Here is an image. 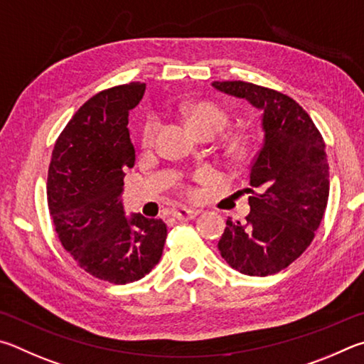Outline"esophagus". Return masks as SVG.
<instances>
[{
	"label": "esophagus",
	"mask_w": 364,
	"mask_h": 364,
	"mask_svg": "<svg viewBox=\"0 0 364 364\" xmlns=\"http://www.w3.org/2000/svg\"><path fill=\"white\" fill-rule=\"evenodd\" d=\"M172 215H174V219H177V220H181V222H187V220H192V219H195L196 215H198V211H193V209L181 208V209H176V211L172 213Z\"/></svg>",
	"instance_id": "1"
}]
</instances>
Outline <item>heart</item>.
I'll use <instances>...</instances> for the list:
<instances>
[{"mask_svg": "<svg viewBox=\"0 0 364 364\" xmlns=\"http://www.w3.org/2000/svg\"><path fill=\"white\" fill-rule=\"evenodd\" d=\"M178 112L187 118L190 126H192L198 134L201 132L219 134L228 124V113L220 105L214 104V102L187 100L178 105ZM159 127H161V121H159L158 114L151 113L145 118L142 129H140V144H142L144 149H151V146L155 145ZM243 151H245L243 144L233 145L235 155H241ZM211 178H213V174L209 171H200L193 176V181L198 183L208 182L211 181ZM182 190L188 198H196V195H198L196 188H193L192 186H182Z\"/></svg>", "mask_w": 364, "mask_h": 364, "instance_id": "heart-1", "label": "heart"}]
</instances>
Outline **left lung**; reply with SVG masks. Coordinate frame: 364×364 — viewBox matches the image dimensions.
Wrapping results in <instances>:
<instances>
[{
  "mask_svg": "<svg viewBox=\"0 0 364 364\" xmlns=\"http://www.w3.org/2000/svg\"><path fill=\"white\" fill-rule=\"evenodd\" d=\"M213 86L260 108L265 139L250 171L246 222H232L220 256L243 275L267 277L302 256L321 224L329 196L326 146L309 113L289 95L246 81Z\"/></svg>",
  "mask_w": 364,
  "mask_h": 364,
  "instance_id": "left-lung-1",
  "label": "left lung"
}]
</instances>
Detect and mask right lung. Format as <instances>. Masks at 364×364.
Returning <instances> with one entry per match:
<instances>
[{
	"label": "right lung",
	"mask_w": 364,
	"mask_h": 364,
	"mask_svg": "<svg viewBox=\"0 0 364 364\" xmlns=\"http://www.w3.org/2000/svg\"><path fill=\"white\" fill-rule=\"evenodd\" d=\"M144 91L136 81L85 102L57 137L48 171V206L63 250L81 270L113 284L150 273L168 237L161 219H126L119 200L124 171L136 163L127 117Z\"/></svg>",
	"instance_id": "1"
}]
</instances>
